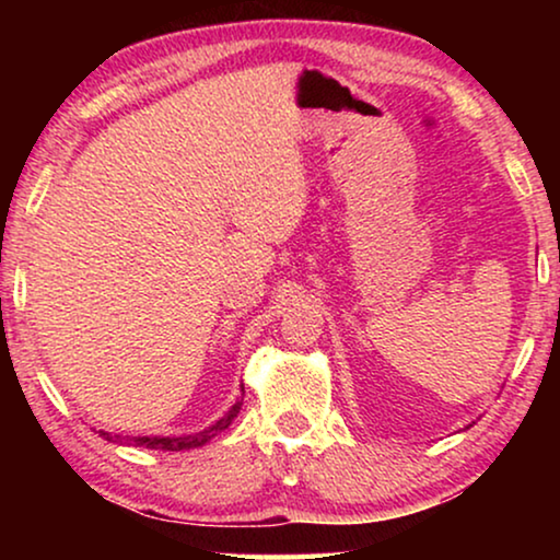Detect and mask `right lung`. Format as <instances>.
Returning <instances> with one entry per match:
<instances>
[{
  "label": "right lung",
  "mask_w": 560,
  "mask_h": 560,
  "mask_svg": "<svg viewBox=\"0 0 560 560\" xmlns=\"http://www.w3.org/2000/svg\"><path fill=\"white\" fill-rule=\"evenodd\" d=\"M240 408H242V402L232 405V410H229L226 416L221 418L217 425H211L209 431L196 433V435H183V439H150V435H142V439H119V435H109V433H104V431H98V433H102L104 439L112 441V443H129V446H144V448H160V451H183V448L203 446L206 441H211L213 435L224 431V428H229V423H232V420L236 418V412H240Z\"/></svg>",
  "instance_id": "obj_1"
}]
</instances>
